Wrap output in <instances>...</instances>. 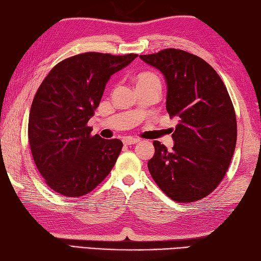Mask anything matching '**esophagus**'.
<instances>
[{
  "label": "esophagus",
  "mask_w": 261,
  "mask_h": 261,
  "mask_svg": "<svg viewBox=\"0 0 261 261\" xmlns=\"http://www.w3.org/2000/svg\"><path fill=\"white\" fill-rule=\"evenodd\" d=\"M123 143H124L125 145H134V144L139 143V139L132 138V137H125V138L123 139Z\"/></svg>",
  "instance_id": "esophagus-1"
}]
</instances>
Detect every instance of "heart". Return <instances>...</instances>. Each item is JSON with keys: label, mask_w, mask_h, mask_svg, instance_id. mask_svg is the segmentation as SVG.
Returning <instances> with one entry per match:
<instances>
[{"label": "heart", "mask_w": 261, "mask_h": 261, "mask_svg": "<svg viewBox=\"0 0 261 261\" xmlns=\"http://www.w3.org/2000/svg\"><path fill=\"white\" fill-rule=\"evenodd\" d=\"M135 83L137 87L149 85V84H160V81H159L156 74H154L152 72H140L135 77Z\"/></svg>", "instance_id": "1"}]
</instances>
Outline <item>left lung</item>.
Listing matches in <instances>:
<instances>
[{"instance_id":"left-lung-1","label":"left lung","mask_w":261,"mask_h":261,"mask_svg":"<svg viewBox=\"0 0 261 261\" xmlns=\"http://www.w3.org/2000/svg\"><path fill=\"white\" fill-rule=\"evenodd\" d=\"M139 57L163 74L167 112L178 118L171 151L153 141L149 173L173 200H199L223 179L235 152L237 123L230 96L215 70L188 51L169 48Z\"/></svg>"}]
</instances>
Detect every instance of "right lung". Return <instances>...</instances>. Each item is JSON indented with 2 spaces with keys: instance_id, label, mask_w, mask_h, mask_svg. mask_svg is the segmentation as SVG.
Returning <instances> with one entry per match:
<instances>
[{
  "instance_id": "1",
  "label": "right lung",
  "mask_w": 261,
  "mask_h": 261,
  "mask_svg": "<svg viewBox=\"0 0 261 261\" xmlns=\"http://www.w3.org/2000/svg\"><path fill=\"white\" fill-rule=\"evenodd\" d=\"M137 56L85 53L60 62L43 79L31 106L29 141L39 173L57 193L91 192L116 163L122 141L92 136L87 122L110 77Z\"/></svg>"
}]
</instances>
